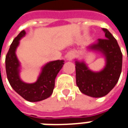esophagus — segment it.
Instances as JSON below:
<instances>
[{
	"label": "esophagus",
	"instance_id": "esophagus-1",
	"mask_svg": "<svg viewBox=\"0 0 128 128\" xmlns=\"http://www.w3.org/2000/svg\"><path fill=\"white\" fill-rule=\"evenodd\" d=\"M73 58V54H68V56H67V60H72Z\"/></svg>",
	"mask_w": 128,
	"mask_h": 128
}]
</instances>
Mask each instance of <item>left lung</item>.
Listing matches in <instances>:
<instances>
[{"label":"left lung","mask_w":128,"mask_h":128,"mask_svg":"<svg viewBox=\"0 0 128 128\" xmlns=\"http://www.w3.org/2000/svg\"><path fill=\"white\" fill-rule=\"evenodd\" d=\"M106 39L88 46L98 52L106 59V66L100 72L91 71L84 62L76 61V85L84 94L94 98L107 95L118 82L122 71V54L117 40L107 29L103 28Z\"/></svg>","instance_id":"1"}]
</instances>
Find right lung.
<instances>
[{
    "label": "right lung",
    "mask_w": 128,
    "mask_h": 128,
    "mask_svg": "<svg viewBox=\"0 0 128 128\" xmlns=\"http://www.w3.org/2000/svg\"><path fill=\"white\" fill-rule=\"evenodd\" d=\"M25 31H21L10 44L6 56V69L8 80L11 87L24 99L30 102H38L49 98L54 88L56 75L62 68L64 60H56L46 63L42 68L37 82L32 84L23 82L20 78V64L16 51Z\"/></svg>",
    "instance_id": "add662e5"
}]
</instances>
